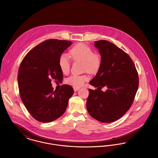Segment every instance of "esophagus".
<instances>
[{"label": "esophagus", "mask_w": 158, "mask_h": 158, "mask_svg": "<svg viewBox=\"0 0 158 158\" xmlns=\"http://www.w3.org/2000/svg\"><path fill=\"white\" fill-rule=\"evenodd\" d=\"M73 89H74V91H78V90L80 89V88L77 87H74Z\"/></svg>", "instance_id": "obj_1"}]
</instances>
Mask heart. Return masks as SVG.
Returning a JSON list of instances; mask_svg holds the SVG:
<instances>
[{
  "instance_id": "1",
  "label": "heart",
  "mask_w": 158,
  "mask_h": 158,
  "mask_svg": "<svg viewBox=\"0 0 158 158\" xmlns=\"http://www.w3.org/2000/svg\"><path fill=\"white\" fill-rule=\"evenodd\" d=\"M70 54L74 61L82 62V70L87 71L90 74H96L102 65L101 56L99 53H94L87 45L79 43L74 45L70 50ZM59 65L60 70L64 74L69 72L71 61L68 56L62 54L59 59ZM89 77L87 74L82 75H73L67 79V82L74 87L81 86Z\"/></svg>"
}]
</instances>
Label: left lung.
Here are the masks:
<instances>
[{"mask_svg":"<svg viewBox=\"0 0 158 158\" xmlns=\"http://www.w3.org/2000/svg\"><path fill=\"white\" fill-rule=\"evenodd\" d=\"M101 56L102 65L89 84L87 108L89 114L102 123L121 118L130 108L139 86V77L133 61L123 50L105 40L94 42ZM107 89L104 92L101 88ZM100 89L99 90L98 89Z\"/></svg>","mask_w":158,"mask_h":158,"instance_id":"1","label":"left lung"}]
</instances>
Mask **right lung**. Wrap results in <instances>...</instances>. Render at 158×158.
Wrapping results in <instances>:
<instances>
[{
	"label": "right lung",
	"instance_id": "1",
	"mask_svg": "<svg viewBox=\"0 0 158 158\" xmlns=\"http://www.w3.org/2000/svg\"><path fill=\"white\" fill-rule=\"evenodd\" d=\"M72 44L69 40L48 39L30 50L22 60L18 80L21 99L30 114L41 123H50L65 111L74 93L66 84L53 91L52 80L60 81L63 73L59 59Z\"/></svg>",
	"mask_w": 158,
	"mask_h": 158
}]
</instances>
